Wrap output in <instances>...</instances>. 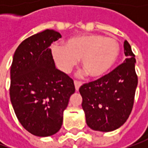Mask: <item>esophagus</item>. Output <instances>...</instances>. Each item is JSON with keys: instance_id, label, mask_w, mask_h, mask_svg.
<instances>
[{"instance_id": "34e87169", "label": "esophagus", "mask_w": 148, "mask_h": 148, "mask_svg": "<svg viewBox=\"0 0 148 148\" xmlns=\"http://www.w3.org/2000/svg\"><path fill=\"white\" fill-rule=\"evenodd\" d=\"M74 84H75V87H76V90H78L79 88H80V86L82 85V82H80V81H77V80H75L74 81Z\"/></svg>"}]
</instances>
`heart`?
I'll return each instance as SVG.
<instances>
[{
    "instance_id": "obj_1",
    "label": "heart",
    "mask_w": 148,
    "mask_h": 148,
    "mask_svg": "<svg viewBox=\"0 0 148 148\" xmlns=\"http://www.w3.org/2000/svg\"><path fill=\"white\" fill-rule=\"evenodd\" d=\"M119 51L116 39L100 34L73 37L65 45L56 43L52 47L53 59L62 71H70L82 59L83 68L91 77L105 74L116 62Z\"/></svg>"
}]
</instances>
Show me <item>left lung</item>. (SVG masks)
<instances>
[{
  "mask_svg": "<svg viewBox=\"0 0 148 148\" xmlns=\"http://www.w3.org/2000/svg\"><path fill=\"white\" fill-rule=\"evenodd\" d=\"M125 62L94 82L79 89L83 110L89 127L93 130L110 132L122 126L134 107L138 86L135 55L127 40L123 43Z\"/></svg>",
  "mask_w": 148,
  "mask_h": 148,
  "instance_id": "1",
  "label": "left lung"
}]
</instances>
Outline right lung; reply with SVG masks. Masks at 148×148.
Instances as JSON below:
<instances>
[{
    "instance_id": "1",
    "label": "right lung",
    "mask_w": 148,
    "mask_h": 148,
    "mask_svg": "<svg viewBox=\"0 0 148 148\" xmlns=\"http://www.w3.org/2000/svg\"><path fill=\"white\" fill-rule=\"evenodd\" d=\"M62 37L46 29L27 38L14 52L10 97L14 113L28 132L48 137L59 131L63 111L75 92L74 82L57 69L52 43Z\"/></svg>"
}]
</instances>
